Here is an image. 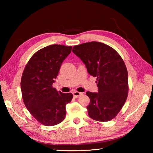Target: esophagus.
Segmentation results:
<instances>
[{
    "instance_id": "1",
    "label": "esophagus",
    "mask_w": 153,
    "mask_h": 153,
    "mask_svg": "<svg viewBox=\"0 0 153 153\" xmlns=\"http://www.w3.org/2000/svg\"><path fill=\"white\" fill-rule=\"evenodd\" d=\"M73 95H74V97L77 98V97H79L80 95H82V93H80V92H78V91H75V92L73 93Z\"/></svg>"
}]
</instances>
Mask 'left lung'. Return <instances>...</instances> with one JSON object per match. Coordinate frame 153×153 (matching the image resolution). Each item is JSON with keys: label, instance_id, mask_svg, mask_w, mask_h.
Masks as SVG:
<instances>
[{"label": "left lung", "instance_id": "left-lung-1", "mask_svg": "<svg viewBox=\"0 0 153 153\" xmlns=\"http://www.w3.org/2000/svg\"><path fill=\"white\" fill-rule=\"evenodd\" d=\"M73 53L85 64L88 73L97 77L98 93L87 91L88 115L99 122L115 118L128 95V76L120 54L107 45L93 41L73 47Z\"/></svg>", "mask_w": 153, "mask_h": 153}]
</instances>
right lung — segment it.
<instances>
[{"label":"right lung","instance_id":"right-lung-1","mask_svg":"<svg viewBox=\"0 0 153 153\" xmlns=\"http://www.w3.org/2000/svg\"><path fill=\"white\" fill-rule=\"evenodd\" d=\"M71 46L52 45L37 51L23 71L21 90L24 105L39 122L46 126L57 125L66 116V105L71 93L57 91L53 87L63 61Z\"/></svg>","mask_w":153,"mask_h":153}]
</instances>
